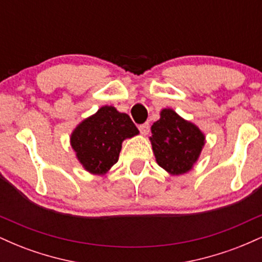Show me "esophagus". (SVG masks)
<instances>
[{
    "instance_id": "obj_1",
    "label": "esophagus",
    "mask_w": 262,
    "mask_h": 262,
    "mask_svg": "<svg viewBox=\"0 0 262 262\" xmlns=\"http://www.w3.org/2000/svg\"><path fill=\"white\" fill-rule=\"evenodd\" d=\"M139 130H140V133L143 134V135H148L149 134V130H150L149 123H144V124L139 125Z\"/></svg>"
}]
</instances>
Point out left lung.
Listing matches in <instances>:
<instances>
[{
    "label": "left lung",
    "mask_w": 262,
    "mask_h": 262,
    "mask_svg": "<svg viewBox=\"0 0 262 262\" xmlns=\"http://www.w3.org/2000/svg\"><path fill=\"white\" fill-rule=\"evenodd\" d=\"M156 162L171 176L193 169L206 144V135L194 123L171 108L160 111V119L151 125L149 138Z\"/></svg>",
    "instance_id": "8db88e82"
}]
</instances>
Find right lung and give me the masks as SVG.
Instances as JSON below:
<instances>
[{
  "instance_id": "add662e5",
  "label": "right lung",
  "mask_w": 262,
  "mask_h": 262,
  "mask_svg": "<svg viewBox=\"0 0 262 262\" xmlns=\"http://www.w3.org/2000/svg\"><path fill=\"white\" fill-rule=\"evenodd\" d=\"M138 134L139 130L127 113L103 106L75 127L70 144L87 172L103 176L118 161L123 141Z\"/></svg>"
}]
</instances>
